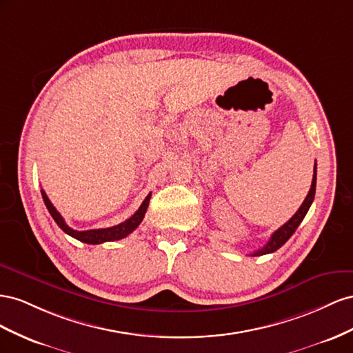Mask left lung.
<instances>
[{
    "label": "left lung",
    "instance_id": "left-lung-1",
    "mask_svg": "<svg viewBox=\"0 0 353 353\" xmlns=\"http://www.w3.org/2000/svg\"><path fill=\"white\" fill-rule=\"evenodd\" d=\"M315 190H316V163H315V167H314V177H312V185H310V189H309V194L305 198L303 204L300 205V208L296 211V214L291 217L285 225H283L278 230H275L274 234H272L270 239L268 241V244L263 248L254 251V253L251 256H263V254L274 253V251H276L278 248H281L287 243V241L291 238V235L296 232V229L301 223V220L305 219L312 203H314Z\"/></svg>",
    "mask_w": 353,
    "mask_h": 353
}]
</instances>
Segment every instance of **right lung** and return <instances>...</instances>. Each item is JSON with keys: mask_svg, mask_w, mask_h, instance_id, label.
<instances>
[{"mask_svg": "<svg viewBox=\"0 0 353 353\" xmlns=\"http://www.w3.org/2000/svg\"><path fill=\"white\" fill-rule=\"evenodd\" d=\"M41 195H43V199H44V204L48 210V213L52 214V217L54 219V221L57 223V226L63 230L65 234L70 235L72 238L81 241V243H85V244H102V243H109V241H118V239H123L125 236H128L130 234L133 232V230L142 223V220L145 217V213L148 210V205H149V201H150V195L149 194L145 201L142 203V205L139 207V210L136 211V213L127 219L125 221H123V223H119L117 226H112V228H105V229H90V230H75L72 228H69L66 223L63 217L60 216L59 211L54 208V205L50 203L48 196L46 195L44 190L41 189Z\"/></svg>", "mask_w": 353, "mask_h": 353, "instance_id": "add662e5", "label": "right lung"}]
</instances>
